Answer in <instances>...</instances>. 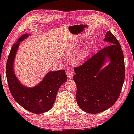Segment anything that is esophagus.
I'll use <instances>...</instances> for the list:
<instances>
[{
    "label": "esophagus",
    "instance_id": "obj_1",
    "mask_svg": "<svg viewBox=\"0 0 134 134\" xmlns=\"http://www.w3.org/2000/svg\"><path fill=\"white\" fill-rule=\"evenodd\" d=\"M74 72L71 70H68L66 72V74H67V77H68L69 79H72L73 76H74Z\"/></svg>",
    "mask_w": 134,
    "mask_h": 134
}]
</instances>
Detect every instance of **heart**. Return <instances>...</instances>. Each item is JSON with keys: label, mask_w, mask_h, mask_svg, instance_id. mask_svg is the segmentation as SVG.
I'll return each instance as SVG.
<instances>
[{"label": "heart", "mask_w": 134, "mask_h": 134, "mask_svg": "<svg viewBox=\"0 0 134 134\" xmlns=\"http://www.w3.org/2000/svg\"><path fill=\"white\" fill-rule=\"evenodd\" d=\"M87 55H88L87 51L86 50H85L82 52H80V53L77 55V59L79 60V61H83V60H84L85 59L87 58Z\"/></svg>", "instance_id": "1"}]
</instances>
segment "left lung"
Segmentation results:
<instances>
[{"label": "left lung", "instance_id": "8db88e82", "mask_svg": "<svg viewBox=\"0 0 134 134\" xmlns=\"http://www.w3.org/2000/svg\"><path fill=\"white\" fill-rule=\"evenodd\" d=\"M104 40L110 45L74 68L73 79L77 85V104L90 114L111 108L119 98L124 82V58L121 45L110 31ZM108 57L110 64L101 69Z\"/></svg>", "mask_w": 134, "mask_h": 134}]
</instances>
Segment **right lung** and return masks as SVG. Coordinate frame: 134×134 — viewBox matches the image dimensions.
<instances>
[{"instance_id": "obj_1", "label": "right lung", "mask_w": 134, "mask_h": 134, "mask_svg": "<svg viewBox=\"0 0 134 134\" xmlns=\"http://www.w3.org/2000/svg\"><path fill=\"white\" fill-rule=\"evenodd\" d=\"M29 36L25 34L13 45L8 57L6 75L10 91L15 101L35 114L47 112L55 102L59 88L67 80L64 70L49 72L36 87L28 88L20 83L13 71V61L20 42Z\"/></svg>"}]
</instances>
